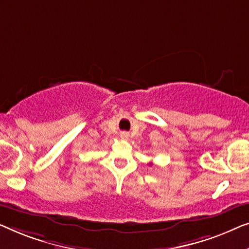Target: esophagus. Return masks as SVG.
Listing matches in <instances>:
<instances>
[{"label": "esophagus", "instance_id": "obj_1", "mask_svg": "<svg viewBox=\"0 0 249 249\" xmlns=\"http://www.w3.org/2000/svg\"><path fill=\"white\" fill-rule=\"evenodd\" d=\"M121 138H123V139H127L128 138V134L126 132H122L121 133Z\"/></svg>", "mask_w": 249, "mask_h": 249}]
</instances>
